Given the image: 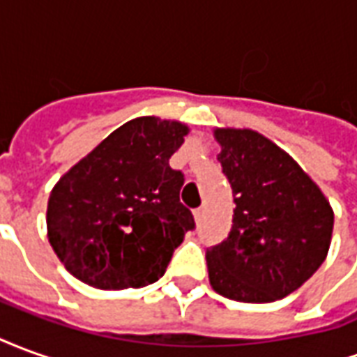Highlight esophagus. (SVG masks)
Wrapping results in <instances>:
<instances>
[{"mask_svg":"<svg viewBox=\"0 0 357 357\" xmlns=\"http://www.w3.org/2000/svg\"><path fill=\"white\" fill-rule=\"evenodd\" d=\"M193 216H195V222L199 224V222H201V220H202V216H204V210H202V208H195L193 210Z\"/></svg>","mask_w":357,"mask_h":357,"instance_id":"34e87169","label":"esophagus"}]
</instances>
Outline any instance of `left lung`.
Segmentation results:
<instances>
[{"label":"left lung","mask_w":357,"mask_h":357,"mask_svg":"<svg viewBox=\"0 0 357 357\" xmlns=\"http://www.w3.org/2000/svg\"><path fill=\"white\" fill-rule=\"evenodd\" d=\"M235 197L229 237L206 250L212 289L250 304L294 292L325 262L335 214L298 162L262 133L216 128Z\"/></svg>","instance_id":"obj_1"}]
</instances>
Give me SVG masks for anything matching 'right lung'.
I'll list each match as a JSON object with an SVG mask.
<instances>
[{"label": "right lung", "mask_w": 357, "mask_h": 357, "mask_svg": "<svg viewBox=\"0 0 357 357\" xmlns=\"http://www.w3.org/2000/svg\"><path fill=\"white\" fill-rule=\"evenodd\" d=\"M187 133L178 120L133 118L51 189L47 239L82 283L122 291L164 275L195 227L191 210L179 202L183 174L168 164Z\"/></svg>", "instance_id": "obj_1"}]
</instances>
